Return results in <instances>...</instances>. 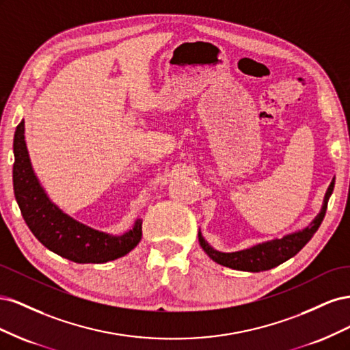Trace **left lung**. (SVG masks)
<instances>
[{"label": "left lung", "instance_id": "obj_1", "mask_svg": "<svg viewBox=\"0 0 350 350\" xmlns=\"http://www.w3.org/2000/svg\"><path fill=\"white\" fill-rule=\"evenodd\" d=\"M333 189H334V179L327 189L320 213L317 215V217L308 226L299 232H295V234L286 235L280 239L262 242L252 248L237 251V252H219L211 248L203 239V237H201V234H198L200 245L206 251V254L211 260L216 261L217 264H221V266L225 267L242 270V271H254V273L270 270L273 267L279 266V264L284 262L286 260L296 256V254L306 245V242L314 237V234L317 232V229L320 228L321 221L325 216L327 203H328V198H330L333 193Z\"/></svg>", "mask_w": 350, "mask_h": 350}]
</instances>
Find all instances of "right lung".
<instances>
[{
  "mask_svg": "<svg viewBox=\"0 0 350 350\" xmlns=\"http://www.w3.org/2000/svg\"><path fill=\"white\" fill-rule=\"evenodd\" d=\"M13 187L26 225L40 243L74 262H107L129 254L142 239V220L121 237L79 224L52 204L33 174L25 142V121L14 133Z\"/></svg>",
  "mask_w": 350,
  "mask_h": 350,
  "instance_id": "obj_1",
  "label": "right lung"
}]
</instances>
